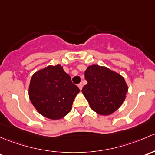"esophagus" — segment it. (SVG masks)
Listing matches in <instances>:
<instances>
[{
    "mask_svg": "<svg viewBox=\"0 0 155 155\" xmlns=\"http://www.w3.org/2000/svg\"><path fill=\"white\" fill-rule=\"evenodd\" d=\"M78 88H79L80 89H82V88H83V84H82V83H81V84H79L78 85Z\"/></svg>",
    "mask_w": 155,
    "mask_h": 155,
    "instance_id": "esophagus-1",
    "label": "esophagus"
}]
</instances>
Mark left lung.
Returning a JSON list of instances; mask_svg holds the SVG:
<instances>
[{
    "label": "left lung",
    "instance_id": "obj_1",
    "mask_svg": "<svg viewBox=\"0 0 155 155\" xmlns=\"http://www.w3.org/2000/svg\"><path fill=\"white\" fill-rule=\"evenodd\" d=\"M87 84L82 92L92 110L101 115H110L123 103L127 92L125 79L115 71L98 65L85 71Z\"/></svg>",
    "mask_w": 155,
    "mask_h": 155
}]
</instances>
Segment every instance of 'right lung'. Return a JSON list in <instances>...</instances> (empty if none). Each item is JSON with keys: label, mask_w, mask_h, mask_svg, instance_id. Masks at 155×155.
Listing matches in <instances>:
<instances>
[{"label": "right lung", "mask_w": 155, "mask_h": 155, "mask_svg": "<svg viewBox=\"0 0 155 155\" xmlns=\"http://www.w3.org/2000/svg\"><path fill=\"white\" fill-rule=\"evenodd\" d=\"M79 92L60 65L49 66L35 73L29 87V97L34 107L51 119H60L68 114Z\"/></svg>", "instance_id": "1"}]
</instances>
